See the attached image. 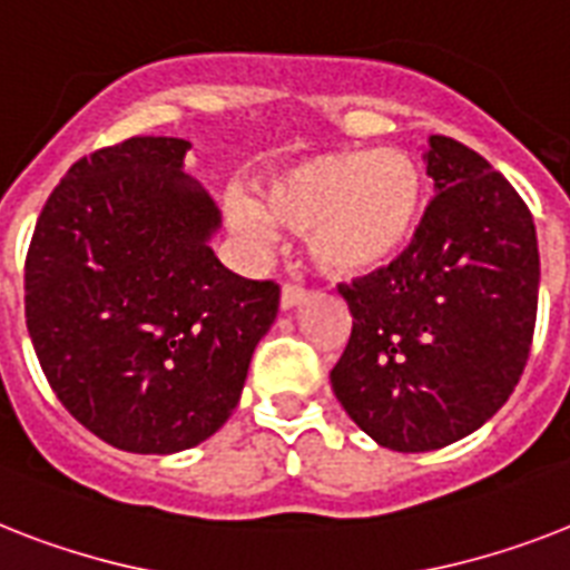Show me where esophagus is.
Listing matches in <instances>:
<instances>
[{"mask_svg":"<svg viewBox=\"0 0 570 570\" xmlns=\"http://www.w3.org/2000/svg\"><path fill=\"white\" fill-rule=\"evenodd\" d=\"M304 298H307V289L298 284H284V289H281V307L284 309L295 307V304H301Z\"/></svg>","mask_w":570,"mask_h":570,"instance_id":"esophagus-1","label":"esophagus"}]
</instances>
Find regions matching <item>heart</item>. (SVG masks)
Here are the masks:
<instances>
[{"label":"heart","mask_w":570,"mask_h":570,"mask_svg":"<svg viewBox=\"0 0 570 570\" xmlns=\"http://www.w3.org/2000/svg\"><path fill=\"white\" fill-rule=\"evenodd\" d=\"M428 213V178L404 151H322L275 169L252 205L228 219L252 243L272 228L298 230L313 266L333 281H357L395 266L415 243Z\"/></svg>","instance_id":"b5f03b06"}]
</instances>
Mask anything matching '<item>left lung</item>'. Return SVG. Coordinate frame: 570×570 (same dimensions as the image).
<instances>
[{"label":"left lung","instance_id":"8db88e82","mask_svg":"<svg viewBox=\"0 0 570 570\" xmlns=\"http://www.w3.org/2000/svg\"><path fill=\"white\" fill-rule=\"evenodd\" d=\"M436 184L410 252L340 284L351 336L333 395L383 448L421 453L469 436L515 390L533 345V213L485 157L433 134Z\"/></svg>","mask_w":570,"mask_h":570}]
</instances>
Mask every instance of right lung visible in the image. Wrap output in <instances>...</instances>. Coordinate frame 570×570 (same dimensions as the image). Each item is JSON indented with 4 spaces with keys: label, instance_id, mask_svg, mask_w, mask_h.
<instances>
[{
    "label": "right lung",
    "instance_id": "right-lung-1",
    "mask_svg": "<svg viewBox=\"0 0 570 570\" xmlns=\"http://www.w3.org/2000/svg\"><path fill=\"white\" fill-rule=\"evenodd\" d=\"M189 142L131 137L69 166L26 254V325L46 381L131 453L210 439L243 392L281 286L213 254L219 210L184 175Z\"/></svg>",
    "mask_w": 570,
    "mask_h": 570
}]
</instances>
